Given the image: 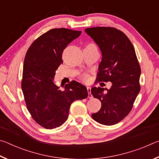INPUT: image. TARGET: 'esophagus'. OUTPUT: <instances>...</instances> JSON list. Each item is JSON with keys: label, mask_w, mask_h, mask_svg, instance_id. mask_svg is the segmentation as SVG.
Wrapping results in <instances>:
<instances>
[{"label": "esophagus", "mask_w": 159, "mask_h": 159, "mask_svg": "<svg viewBox=\"0 0 159 159\" xmlns=\"http://www.w3.org/2000/svg\"><path fill=\"white\" fill-rule=\"evenodd\" d=\"M87 90H88V98H93V95H91V88L90 87H87Z\"/></svg>", "instance_id": "obj_1"}]
</instances>
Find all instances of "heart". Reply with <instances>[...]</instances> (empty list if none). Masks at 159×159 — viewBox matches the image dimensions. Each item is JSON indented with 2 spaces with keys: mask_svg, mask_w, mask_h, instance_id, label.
Instances as JSON below:
<instances>
[{
  "mask_svg": "<svg viewBox=\"0 0 159 159\" xmlns=\"http://www.w3.org/2000/svg\"><path fill=\"white\" fill-rule=\"evenodd\" d=\"M83 79H84L85 80L87 79V76H85H85H83Z\"/></svg>",
  "mask_w": 159,
  "mask_h": 159,
  "instance_id": "1",
  "label": "heart"
}]
</instances>
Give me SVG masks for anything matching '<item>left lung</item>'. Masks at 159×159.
<instances>
[{
    "instance_id": "8db88e82",
    "label": "left lung",
    "mask_w": 159,
    "mask_h": 159,
    "mask_svg": "<svg viewBox=\"0 0 159 159\" xmlns=\"http://www.w3.org/2000/svg\"><path fill=\"white\" fill-rule=\"evenodd\" d=\"M85 31L102 53L97 80L112 84L109 89H91L93 96L102 103L101 109L92 117L102 125L116 124L130 113L140 91L141 69L135 50L128 38L115 28L98 26Z\"/></svg>"
}]
</instances>
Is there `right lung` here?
Returning a JSON list of instances; mask_svg holds the SVG:
<instances>
[{"label":"right lung","mask_w":159,"mask_h":159,"mask_svg":"<svg viewBox=\"0 0 159 159\" xmlns=\"http://www.w3.org/2000/svg\"><path fill=\"white\" fill-rule=\"evenodd\" d=\"M80 34L64 28L51 29L34 41L25 56L21 89L26 107L35 121L46 129L61 126L68 118L72 102L88 96L81 83L72 80L61 90L54 80L63 62L64 50Z\"/></svg>","instance_id":"right-lung-1"}]
</instances>
